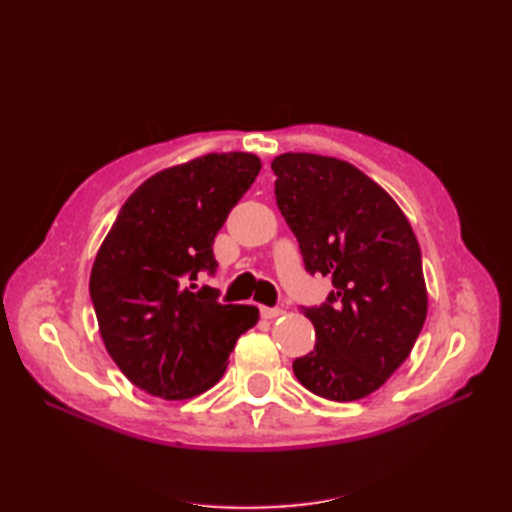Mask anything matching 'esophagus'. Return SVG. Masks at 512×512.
Instances as JSON below:
<instances>
[{
	"label": "esophagus",
	"instance_id": "esophagus-1",
	"mask_svg": "<svg viewBox=\"0 0 512 512\" xmlns=\"http://www.w3.org/2000/svg\"><path fill=\"white\" fill-rule=\"evenodd\" d=\"M282 314H284V309H280V307H260V316L267 318V320L280 318Z\"/></svg>",
	"mask_w": 512,
	"mask_h": 512
}]
</instances>
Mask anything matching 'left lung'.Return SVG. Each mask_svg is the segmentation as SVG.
I'll use <instances>...</instances> for the list:
<instances>
[{
    "mask_svg": "<svg viewBox=\"0 0 512 512\" xmlns=\"http://www.w3.org/2000/svg\"><path fill=\"white\" fill-rule=\"evenodd\" d=\"M275 198L299 241L305 269L331 275L320 307H301L314 350L294 359L318 397L356 401L408 359L427 318L421 247L395 200L359 168L316 153L271 162Z\"/></svg>",
    "mask_w": 512,
    "mask_h": 512,
    "instance_id": "8db88e82",
    "label": "left lung"
}]
</instances>
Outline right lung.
Here are the masks:
<instances>
[{"instance_id":"right-lung-1","label":"right lung","mask_w":512,"mask_h":512,"mask_svg":"<svg viewBox=\"0 0 512 512\" xmlns=\"http://www.w3.org/2000/svg\"><path fill=\"white\" fill-rule=\"evenodd\" d=\"M254 153H207L160 170L123 203L96 254L89 294L102 342L134 386L162 399L209 391L254 305H222L196 284L218 262L213 239L254 183Z\"/></svg>"}]
</instances>
